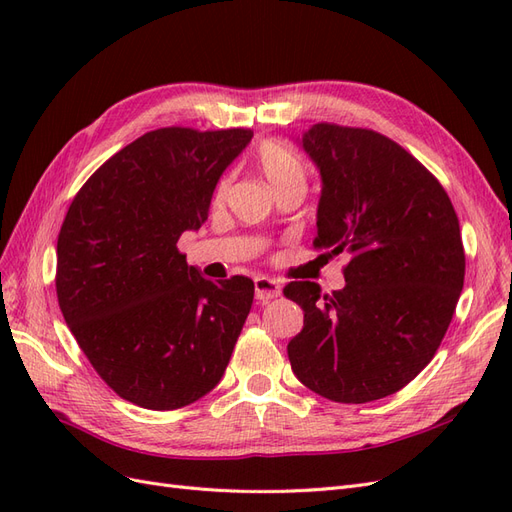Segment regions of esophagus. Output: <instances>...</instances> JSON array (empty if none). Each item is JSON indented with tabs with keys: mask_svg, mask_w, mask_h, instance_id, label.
Wrapping results in <instances>:
<instances>
[{
	"mask_svg": "<svg viewBox=\"0 0 512 512\" xmlns=\"http://www.w3.org/2000/svg\"><path fill=\"white\" fill-rule=\"evenodd\" d=\"M254 288H256V299L258 301H269V299H275V297H280V292H282V288H280V284H277L275 280H271V277H256L254 280Z\"/></svg>",
	"mask_w": 512,
	"mask_h": 512,
	"instance_id": "34e87169",
	"label": "esophagus"
}]
</instances>
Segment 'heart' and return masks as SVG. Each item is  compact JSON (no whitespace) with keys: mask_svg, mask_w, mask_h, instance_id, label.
Segmentation results:
<instances>
[{"mask_svg":"<svg viewBox=\"0 0 512 512\" xmlns=\"http://www.w3.org/2000/svg\"><path fill=\"white\" fill-rule=\"evenodd\" d=\"M256 164L260 168V173L271 183L273 190L305 179V168L301 160L280 143H262L256 151Z\"/></svg>","mask_w":512,"mask_h":512,"instance_id":"1","label":"heart"}]
</instances>
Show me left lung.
I'll return each instance as SVG.
<instances>
[{
	"label": "left lung",
	"mask_w": 512,
	"mask_h": 512,
	"mask_svg": "<svg viewBox=\"0 0 512 512\" xmlns=\"http://www.w3.org/2000/svg\"><path fill=\"white\" fill-rule=\"evenodd\" d=\"M318 168L314 247L350 254L346 286L290 282L303 331L294 376L337 404H367L414 380L453 320L466 275L461 230L440 181L374 130L316 123L297 138Z\"/></svg>",
	"instance_id": "1"
}]
</instances>
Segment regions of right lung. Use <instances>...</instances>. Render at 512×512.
<instances>
[{"mask_svg":"<svg viewBox=\"0 0 512 512\" xmlns=\"http://www.w3.org/2000/svg\"><path fill=\"white\" fill-rule=\"evenodd\" d=\"M252 136L147 132L87 179L61 224V314L100 378L136 406H190L224 376L254 282L207 280L177 241L203 226L215 185Z\"/></svg>","mask_w":512,"mask_h":512,"instance_id":"1","label":"right lung"}]
</instances>
